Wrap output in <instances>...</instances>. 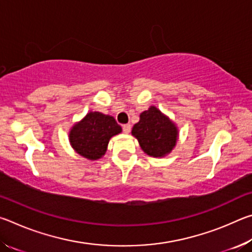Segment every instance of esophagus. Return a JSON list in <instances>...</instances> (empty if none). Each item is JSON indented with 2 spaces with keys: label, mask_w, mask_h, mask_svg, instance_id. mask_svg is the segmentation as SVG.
I'll list each match as a JSON object with an SVG mask.
<instances>
[{
  "label": "esophagus",
  "mask_w": 252,
  "mask_h": 252,
  "mask_svg": "<svg viewBox=\"0 0 252 252\" xmlns=\"http://www.w3.org/2000/svg\"><path fill=\"white\" fill-rule=\"evenodd\" d=\"M122 129H123V132L127 134V133H130V131H131V126L130 125H123Z\"/></svg>",
  "instance_id": "1"
}]
</instances>
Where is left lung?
Segmentation results:
<instances>
[{
	"label": "left lung",
	"instance_id": "1",
	"mask_svg": "<svg viewBox=\"0 0 252 252\" xmlns=\"http://www.w3.org/2000/svg\"><path fill=\"white\" fill-rule=\"evenodd\" d=\"M144 153L153 158H163L177 146L179 129L171 119L155 105L140 114V120L131 131Z\"/></svg>",
	"mask_w": 252,
	"mask_h": 252
}]
</instances>
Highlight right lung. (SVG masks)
I'll return each mask as SVG.
<instances>
[{
  "label": "right lung",
  "instance_id": "add662e5",
  "mask_svg": "<svg viewBox=\"0 0 252 252\" xmlns=\"http://www.w3.org/2000/svg\"><path fill=\"white\" fill-rule=\"evenodd\" d=\"M121 132L122 127L113 117L90 111L82 120L72 126L69 141L78 155L94 161L105 155L110 139Z\"/></svg>",
  "mask_w": 252,
  "mask_h": 252
}]
</instances>
